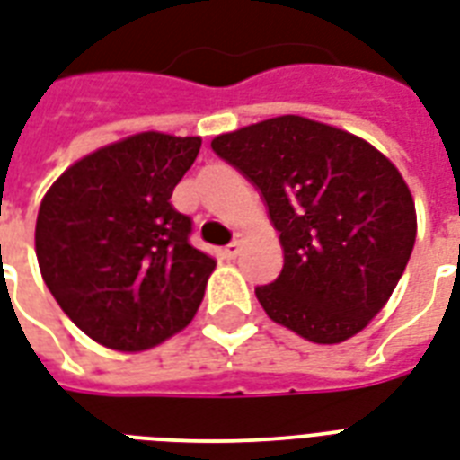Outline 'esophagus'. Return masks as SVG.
Returning a JSON list of instances; mask_svg holds the SVG:
<instances>
[{"instance_id": "obj_1", "label": "esophagus", "mask_w": 460, "mask_h": 460, "mask_svg": "<svg viewBox=\"0 0 460 460\" xmlns=\"http://www.w3.org/2000/svg\"><path fill=\"white\" fill-rule=\"evenodd\" d=\"M238 253H241V241H231V243L222 251V258H226V261H234Z\"/></svg>"}]
</instances>
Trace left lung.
I'll use <instances>...</instances> for the list:
<instances>
[{"instance_id": "8db88e82", "label": "left lung", "mask_w": 460, "mask_h": 460, "mask_svg": "<svg viewBox=\"0 0 460 460\" xmlns=\"http://www.w3.org/2000/svg\"><path fill=\"white\" fill-rule=\"evenodd\" d=\"M219 159L258 188L285 265L255 296L275 323L332 345L384 308L412 253L415 202L369 142L299 115L212 139Z\"/></svg>"}]
</instances>
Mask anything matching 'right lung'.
I'll use <instances>...</instances> for the list:
<instances>
[{
    "mask_svg": "<svg viewBox=\"0 0 460 460\" xmlns=\"http://www.w3.org/2000/svg\"><path fill=\"white\" fill-rule=\"evenodd\" d=\"M199 137L142 132L69 166L38 209L35 255L59 308L101 345L142 352L198 314L215 261L171 205Z\"/></svg>",
    "mask_w": 460,
    "mask_h": 460,
    "instance_id": "obj_1",
    "label": "right lung"
}]
</instances>
